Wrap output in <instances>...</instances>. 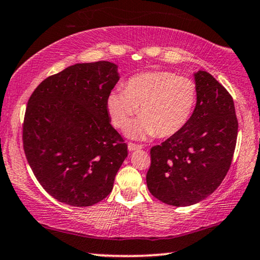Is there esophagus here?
<instances>
[{"label": "esophagus", "mask_w": 260, "mask_h": 260, "mask_svg": "<svg viewBox=\"0 0 260 260\" xmlns=\"http://www.w3.org/2000/svg\"><path fill=\"white\" fill-rule=\"evenodd\" d=\"M142 146L141 145H138V143H133V142H129L128 143V149L131 152H133V150H137V149H141Z\"/></svg>", "instance_id": "esophagus-1"}]
</instances>
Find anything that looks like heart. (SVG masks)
I'll use <instances>...</instances> for the list:
<instances>
[{
    "label": "heart",
    "mask_w": 260,
    "mask_h": 260,
    "mask_svg": "<svg viewBox=\"0 0 260 260\" xmlns=\"http://www.w3.org/2000/svg\"><path fill=\"white\" fill-rule=\"evenodd\" d=\"M197 99V85L189 77L172 71H148L131 77L123 90L112 91L106 106L117 128L125 129L139 111L141 119L131 127V135L168 138L188 125Z\"/></svg>",
    "instance_id": "b5f03b06"
}]
</instances>
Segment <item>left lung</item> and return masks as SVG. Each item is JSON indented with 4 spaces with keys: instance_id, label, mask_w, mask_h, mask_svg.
<instances>
[{
    "instance_id": "8db88e82",
    "label": "left lung",
    "mask_w": 260,
    "mask_h": 260,
    "mask_svg": "<svg viewBox=\"0 0 260 260\" xmlns=\"http://www.w3.org/2000/svg\"><path fill=\"white\" fill-rule=\"evenodd\" d=\"M199 99L190 121L150 148L148 190L161 202L187 207L214 192L229 172L238 133L234 99L210 73L195 75Z\"/></svg>"
}]
</instances>
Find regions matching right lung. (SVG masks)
I'll use <instances>...</instances> for the list:
<instances>
[{
    "label": "right lung",
    "mask_w": 260,
    "mask_h": 260,
    "mask_svg": "<svg viewBox=\"0 0 260 260\" xmlns=\"http://www.w3.org/2000/svg\"><path fill=\"white\" fill-rule=\"evenodd\" d=\"M110 61L75 64L44 79L28 100L23 148L45 191L90 207L112 191L127 143L110 122L107 96L118 83Z\"/></svg>",
    "instance_id": "right-lung-1"
}]
</instances>
